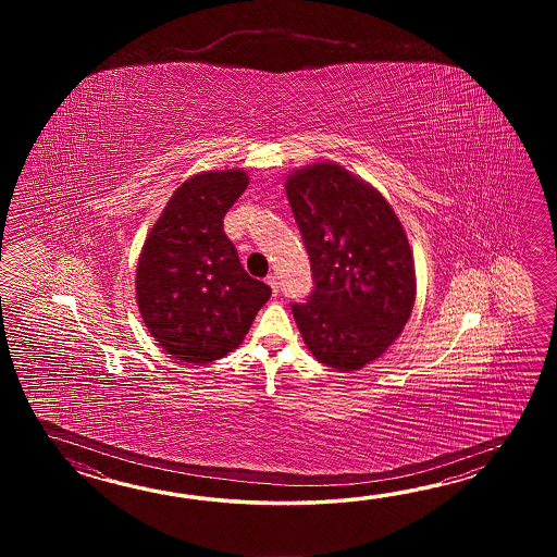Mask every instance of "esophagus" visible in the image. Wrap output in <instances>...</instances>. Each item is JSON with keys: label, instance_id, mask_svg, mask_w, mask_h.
<instances>
[{"label": "esophagus", "instance_id": "1", "mask_svg": "<svg viewBox=\"0 0 557 557\" xmlns=\"http://www.w3.org/2000/svg\"><path fill=\"white\" fill-rule=\"evenodd\" d=\"M267 283H269V286L273 288L274 295H278V290H281V283H278V276L276 274L271 273L269 276H267Z\"/></svg>", "mask_w": 557, "mask_h": 557}]
</instances>
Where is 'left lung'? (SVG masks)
Wrapping results in <instances>:
<instances>
[{
    "mask_svg": "<svg viewBox=\"0 0 557 557\" xmlns=\"http://www.w3.org/2000/svg\"><path fill=\"white\" fill-rule=\"evenodd\" d=\"M286 197L307 247L314 290L293 302L314 358L341 372L386 352L414 307V261L391 205L334 163L286 178Z\"/></svg>",
    "mask_w": 557,
    "mask_h": 557,
    "instance_id": "obj_1",
    "label": "left lung"
}]
</instances>
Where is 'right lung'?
I'll return each mask as SVG.
<instances>
[{
    "instance_id": "add662e5",
    "label": "right lung",
    "mask_w": 557,
    "mask_h": 557,
    "mask_svg": "<svg viewBox=\"0 0 557 557\" xmlns=\"http://www.w3.org/2000/svg\"><path fill=\"white\" fill-rule=\"evenodd\" d=\"M247 185L237 169L185 181L143 245L135 281L143 322L183 362L207 364L235 350L273 295L243 269L223 228Z\"/></svg>"
}]
</instances>
